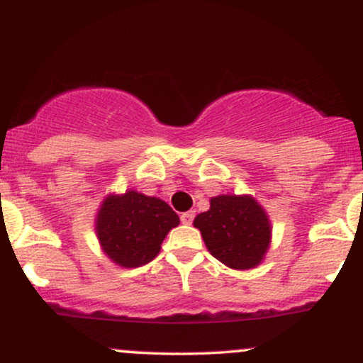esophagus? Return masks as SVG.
Masks as SVG:
<instances>
[{"label":"esophagus","instance_id":"34e87169","mask_svg":"<svg viewBox=\"0 0 363 363\" xmlns=\"http://www.w3.org/2000/svg\"><path fill=\"white\" fill-rule=\"evenodd\" d=\"M194 215H196L194 211H184V213L181 215V222L184 225H191L194 220Z\"/></svg>","mask_w":363,"mask_h":363}]
</instances>
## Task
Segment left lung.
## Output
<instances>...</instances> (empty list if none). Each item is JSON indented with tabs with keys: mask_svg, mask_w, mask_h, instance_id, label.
<instances>
[{
	"mask_svg": "<svg viewBox=\"0 0 363 363\" xmlns=\"http://www.w3.org/2000/svg\"><path fill=\"white\" fill-rule=\"evenodd\" d=\"M194 227L211 256L234 269L259 264L272 242L268 215L252 196H215L210 210L194 218Z\"/></svg>",
	"mask_w": 363,
	"mask_h": 363,
	"instance_id": "1",
	"label": "left lung"
}]
</instances>
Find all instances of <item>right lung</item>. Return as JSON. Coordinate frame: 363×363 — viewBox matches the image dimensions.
I'll return each instance as SVG.
<instances>
[{"mask_svg":"<svg viewBox=\"0 0 363 363\" xmlns=\"http://www.w3.org/2000/svg\"><path fill=\"white\" fill-rule=\"evenodd\" d=\"M179 225L167 203L136 191L104 199L95 232L104 252L123 268H138L160 252L165 235Z\"/></svg>","mask_w":363,"mask_h":363,"instance_id":"1","label":"right lung"}]
</instances>
